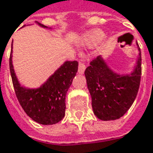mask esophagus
<instances>
[{
    "instance_id": "1",
    "label": "esophagus",
    "mask_w": 153,
    "mask_h": 153,
    "mask_svg": "<svg viewBox=\"0 0 153 153\" xmlns=\"http://www.w3.org/2000/svg\"><path fill=\"white\" fill-rule=\"evenodd\" d=\"M86 69V64H85V60H80L79 63V69H78V71L79 74H83L84 73V70Z\"/></svg>"
}]
</instances>
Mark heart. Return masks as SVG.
<instances>
[{"mask_svg": "<svg viewBox=\"0 0 153 153\" xmlns=\"http://www.w3.org/2000/svg\"><path fill=\"white\" fill-rule=\"evenodd\" d=\"M104 37V33L101 30H94L88 34H87L85 38V42L87 45L93 46L98 43Z\"/></svg>", "mask_w": 153, "mask_h": 153, "instance_id": "1", "label": "heart"}]
</instances>
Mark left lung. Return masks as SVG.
Returning <instances> with one entry per match:
<instances>
[{"instance_id": "obj_1", "label": "left lung", "mask_w": 153, "mask_h": 153, "mask_svg": "<svg viewBox=\"0 0 153 153\" xmlns=\"http://www.w3.org/2000/svg\"><path fill=\"white\" fill-rule=\"evenodd\" d=\"M134 70L130 74L113 72L102 57L94 58L84 71L87 85L92 97V106L102 120H114L125 115L134 102L140 85L141 51Z\"/></svg>"}]
</instances>
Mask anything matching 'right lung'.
<instances>
[{
    "label": "right lung",
    "instance_id": "obj_1",
    "mask_svg": "<svg viewBox=\"0 0 153 153\" xmlns=\"http://www.w3.org/2000/svg\"><path fill=\"white\" fill-rule=\"evenodd\" d=\"M38 25L47 28V26ZM12 44L10 70L15 95L26 114L42 125H53L60 121L65 113V96L78 71V62L65 61L46 83L36 89L20 86L12 65Z\"/></svg>",
    "mask_w": 153,
    "mask_h": 153
}]
</instances>
